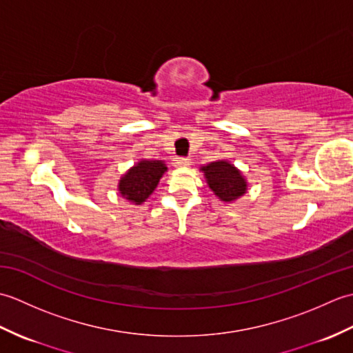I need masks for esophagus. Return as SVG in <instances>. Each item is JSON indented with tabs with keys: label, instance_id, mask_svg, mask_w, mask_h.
Returning a JSON list of instances; mask_svg holds the SVG:
<instances>
[{
	"label": "esophagus",
	"instance_id": "1",
	"mask_svg": "<svg viewBox=\"0 0 353 353\" xmlns=\"http://www.w3.org/2000/svg\"><path fill=\"white\" fill-rule=\"evenodd\" d=\"M174 165L176 167H188V165H191V161L188 157H176Z\"/></svg>",
	"mask_w": 353,
	"mask_h": 353
}]
</instances>
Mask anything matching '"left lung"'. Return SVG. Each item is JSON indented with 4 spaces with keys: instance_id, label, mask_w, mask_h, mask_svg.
<instances>
[{
    "instance_id": "8db88e82",
    "label": "left lung",
    "mask_w": 353,
    "mask_h": 353,
    "mask_svg": "<svg viewBox=\"0 0 353 353\" xmlns=\"http://www.w3.org/2000/svg\"><path fill=\"white\" fill-rule=\"evenodd\" d=\"M205 172L209 188L223 201H234L241 197L247 190V183L234 165L226 161L211 162L201 168Z\"/></svg>"
}]
</instances>
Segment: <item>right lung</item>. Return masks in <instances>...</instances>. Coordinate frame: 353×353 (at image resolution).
Segmentation results:
<instances>
[{
  "instance_id": "obj_1",
  "label": "right lung",
  "mask_w": 353,
  "mask_h": 353,
  "mask_svg": "<svg viewBox=\"0 0 353 353\" xmlns=\"http://www.w3.org/2000/svg\"><path fill=\"white\" fill-rule=\"evenodd\" d=\"M165 171L167 167L161 161H141L123 176L118 190L123 197L141 205L154 191Z\"/></svg>"
}]
</instances>
